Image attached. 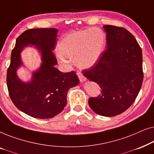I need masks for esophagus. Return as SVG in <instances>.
I'll use <instances>...</instances> for the list:
<instances>
[{
  "instance_id": "obj_1",
  "label": "esophagus",
  "mask_w": 154,
  "mask_h": 154,
  "mask_svg": "<svg viewBox=\"0 0 154 154\" xmlns=\"http://www.w3.org/2000/svg\"><path fill=\"white\" fill-rule=\"evenodd\" d=\"M77 75H78V77H79V79L80 81H81V82H84V81H86V78L84 76V75L82 74L81 73L77 72Z\"/></svg>"
}]
</instances>
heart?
I'll return each mask as SVG.
<instances>
[{
  "mask_svg": "<svg viewBox=\"0 0 154 154\" xmlns=\"http://www.w3.org/2000/svg\"><path fill=\"white\" fill-rule=\"evenodd\" d=\"M106 38L100 29L90 28L66 35L58 45L57 57L61 64H67L69 59L81 69L94 66L102 56L106 47Z\"/></svg>",
  "mask_w": 154,
  "mask_h": 154,
  "instance_id": "heart-1",
  "label": "heart"
}]
</instances>
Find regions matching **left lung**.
Here are the masks:
<instances>
[{
	"label": "left lung",
	"mask_w": 154,
	"mask_h": 154,
	"mask_svg": "<svg viewBox=\"0 0 154 154\" xmlns=\"http://www.w3.org/2000/svg\"><path fill=\"white\" fill-rule=\"evenodd\" d=\"M106 49L93 66L83 71L90 81L100 85L102 94L90 97L92 111L102 116H115L135 100L143 82L142 53L134 35L127 29L105 25Z\"/></svg>",
	"instance_id": "1"
}]
</instances>
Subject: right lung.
Returning <instances> with one entry per match:
<instances>
[{"mask_svg":"<svg viewBox=\"0 0 154 154\" xmlns=\"http://www.w3.org/2000/svg\"><path fill=\"white\" fill-rule=\"evenodd\" d=\"M58 29H32L25 31L16 40L7 72V85L15 106L31 117L51 119L62 112L66 105L67 92L79 85L74 71L63 73L55 65L52 53L56 45ZM33 47L41 55L39 68L32 72L28 82L21 80L17 70L24 66L20 54L26 47Z\"/></svg>","mask_w":154,"mask_h":154,"instance_id":"obj_1","label":"right lung"}]
</instances>
